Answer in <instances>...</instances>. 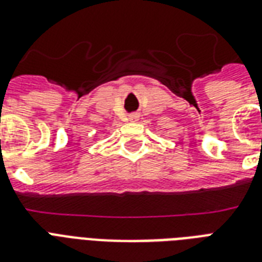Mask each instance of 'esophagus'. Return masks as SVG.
Wrapping results in <instances>:
<instances>
[{
  "label": "esophagus",
  "instance_id": "1",
  "mask_svg": "<svg viewBox=\"0 0 262 262\" xmlns=\"http://www.w3.org/2000/svg\"><path fill=\"white\" fill-rule=\"evenodd\" d=\"M129 119H130L132 122H135V121H137V119H139V114H130L129 115Z\"/></svg>",
  "mask_w": 262,
  "mask_h": 262
}]
</instances>
